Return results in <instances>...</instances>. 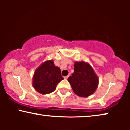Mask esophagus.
<instances>
[{"label": "esophagus", "instance_id": "34e87169", "mask_svg": "<svg viewBox=\"0 0 130 130\" xmlns=\"http://www.w3.org/2000/svg\"><path fill=\"white\" fill-rule=\"evenodd\" d=\"M68 76H65V77H64V78L65 79H68Z\"/></svg>", "mask_w": 130, "mask_h": 130}]
</instances>
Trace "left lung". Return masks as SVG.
Returning a JSON list of instances; mask_svg holds the SVG:
<instances>
[{
  "instance_id": "1",
  "label": "left lung",
  "mask_w": 130,
  "mask_h": 130,
  "mask_svg": "<svg viewBox=\"0 0 130 130\" xmlns=\"http://www.w3.org/2000/svg\"><path fill=\"white\" fill-rule=\"evenodd\" d=\"M74 72L68 78L73 92L80 97H87L96 90L98 77L90 64L85 62H76Z\"/></svg>"
}]
</instances>
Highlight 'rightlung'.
<instances>
[{"instance_id":"obj_1","label":"right lung","mask_w":130,"mask_h":130,"mask_svg":"<svg viewBox=\"0 0 130 130\" xmlns=\"http://www.w3.org/2000/svg\"><path fill=\"white\" fill-rule=\"evenodd\" d=\"M59 67L53 60H47L35 70L33 77V87L39 93L46 95L56 90L57 85L63 79Z\"/></svg>"}]
</instances>
